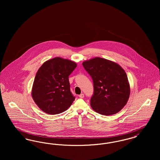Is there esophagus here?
I'll list each match as a JSON object with an SVG mask.
<instances>
[{"label": "esophagus", "instance_id": "esophagus-1", "mask_svg": "<svg viewBox=\"0 0 160 160\" xmlns=\"http://www.w3.org/2000/svg\"><path fill=\"white\" fill-rule=\"evenodd\" d=\"M78 97H79L80 98H83L84 95L83 93H81L80 95H78Z\"/></svg>", "mask_w": 160, "mask_h": 160}]
</instances>
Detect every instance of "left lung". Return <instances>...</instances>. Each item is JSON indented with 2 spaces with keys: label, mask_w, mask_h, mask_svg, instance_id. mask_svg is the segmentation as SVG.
Listing matches in <instances>:
<instances>
[{
  "label": "left lung",
  "mask_w": 160,
  "mask_h": 160,
  "mask_svg": "<svg viewBox=\"0 0 160 160\" xmlns=\"http://www.w3.org/2000/svg\"><path fill=\"white\" fill-rule=\"evenodd\" d=\"M82 65L93 82L92 108L105 116L118 113L127 103L130 95L124 69L117 63L99 57L84 61Z\"/></svg>",
  "instance_id": "1"
}]
</instances>
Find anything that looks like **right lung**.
<instances>
[{
  "instance_id": "add662e5",
  "label": "right lung",
  "mask_w": 160,
  "mask_h": 160,
  "mask_svg": "<svg viewBox=\"0 0 160 160\" xmlns=\"http://www.w3.org/2000/svg\"><path fill=\"white\" fill-rule=\"evenodd\" d=\"M77 63L56 57L46 61L39 68L32 89V97L38 107L47 114L66 111L75 97L70 91L69 76Z\"/></svg>"
}]
</instances>
